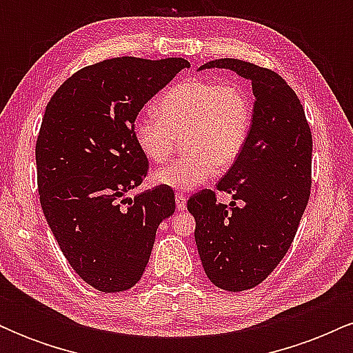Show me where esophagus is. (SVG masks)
<instances>
[{
  "instance_id": "1",
  "label": "esophagus",
  "mask_w": 353,
  "mask_h": 353,
  "mask_svg": "<svg viewBox=\"0 0 353 353\" xmlns=\"http://www.w3.org/2000/svg\"><path fill=\"white\" fill-rule=\"evenodd\" d=\"M185 205H188V197H185V194L177 192L176 194V208H177V210H184Z\"/></svg>"
}]
</instances>
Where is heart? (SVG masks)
<instances>
[{
	"instance_id": "obj_1",
	"label": "heart",
	"mask_w": 353,
	"mask_h": 353,
	"mask_svg": "<svg viewBox=\"0 0 353 353\" xmlns=\"http://www.w3.org/2000/svg\"><path fill=\"white\" fill-rule=\"evenodd\" d=\"M156 114L139 117L132 137L141 154L161 164L184 136L185 156L154 172L156 184L190 190L229 168L244 151L252 123L245 89L236 81L188 79L165 91Z\"/></svg>"
}]
</instances>
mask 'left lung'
<instances>
[{"label": "left lung", "mask_w": 353, "mask_h": 353, "mask_svg": "<svg viewBox=\"0 0 353 353\" xmlns=\"http://www.w3.org/2000/svg\"><path fill=\"white\" fill-rule=\"evenodd\" d=\"M209 68L250 79L255 96L244 151L217 182L219 192L232 194L234 201L228 208L210 189L188 201L209 281L241 292L264 282L292 245L310 197L312 132L301 99L281 74L232 58L199 70Z\"/></svg>", "instance_id": "obj_1"}]
</instances>
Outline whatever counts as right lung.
<instances>
[{"label": "right lung", "instance_id": "1", "mask_svg": "<svg viewBox=\"0 0 353 353\" xmlns=\"http://www.w3.org/2000/svg\"><path fill=\"white\" fill-rule=\"evenodd\" d=\"M189 61L104 59L52 94L36 139L39 202L74 272L99 292H123L143 277L156 230L176 210L165 185L124 199L148 176L132 137L149 99Z\"/></svg>", "mask_w": 353, "mask_h": 353}]
</instances>
